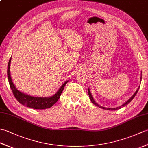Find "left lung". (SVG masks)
<instances>
[{
	"label": "left lung",
	"instance_id": "1",
	"mask_svg": "<svg viewBox=\"0 0 148 148\" xmlns=\"http://www.w3.org/2000/svg\"><path fill=\"white\" fill-rule=\"evenodd\" d=\"M141 79H142V75H141V76H140V81H141ZM139 87H140V86H139V88H137V90H136V92L134 93V95L132 96L130 98L128 99L127 101L125 102V103H124L123 104H122L121 106H119L118 108H104V107H102V106H100V105H99L98 103H97L95 100H94V99L93 98V96H92V93H91V92H90V88H88V95H89V97H90V100H91V101H92V102L93 103V104H95V106H98L99 108H102V109H106V110H110V111H114V110H117V109H121V108H123V107H125V106H127V104H128V103H129L132 100H133V99L135 97V96L136 95V94L137 93V92H138V91H139Z\"/></svg>",
	"mask_w": 148,
	"mask_h": 148
}]
</instances>
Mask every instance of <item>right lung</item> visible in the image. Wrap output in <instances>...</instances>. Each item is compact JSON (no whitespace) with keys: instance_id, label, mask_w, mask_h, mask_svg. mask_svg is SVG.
I'll list each match as a JSON object with an SVG mask.
<instances>
[{"instance_id":"add662e5","label":"right lung","mask_w":148,"mask_h":148,"mask_svg":"<svg viewBox=\"0 0 148 148\" xmlns=\"http://www.w3.org/2000/svg\"><path fill=\"white\" fill-rule=\"evenodd\" d=\"M11 57L9 59L8 66V77L9 85H10L11 89L12 92V93L14 95L15 98L18 101L21 103L22 105L29 107L30 108H33L35 109H45L51 108L55 103L58 101L62 92L64 90L65 84H67L69 81H66L65 82L62 84V86L60 88L55 95L49 97H34L31 96L27 94L21 92L18 90L16 87L12 82L11 73H10V65H11Z\"/></svg>"}]
</instances>
